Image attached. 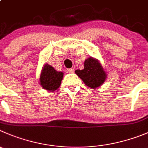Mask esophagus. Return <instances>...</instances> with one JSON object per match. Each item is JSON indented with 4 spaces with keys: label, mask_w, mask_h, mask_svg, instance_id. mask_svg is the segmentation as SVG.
Masks as SVG:
<instances>
[{
    "label": "esophagus",
    "mask_w": 148,
    "mask_h": 148,
    "mask_svg": "<svg viewBox=\"0 0 148 148\" xmlns=\"http://www.w3.org/2000/svg\"><path fill=\"white\" fill-rule=\"evenodd\" d=\"M67 71H68V73H74V69L73 68L68 69V70H67Z\"/></svg>",
    "instance_id": "1"
}]
</instances>
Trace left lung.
Instances as JSON below:
<instances>
[{"label":"left lung","mask_w":148,"mask_h":148,"mask_svg":"<svg viewBox=\"0 0 148 148\" xmlns=\"http://www.w3.org/2000/svg\"><path fill=\"white\" fill-rule=\"evenodd\" d=\"M75 73L85 85L92 89L102 86L108 77L100 62L91 57L85 60L83 70H76Z\"/></svg>","instance_id":"8db88e82"}]
</instances>
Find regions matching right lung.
Instances as JSON below:
<instances>
[{
	"label": "right lung",
	"mask_w": 148,
	"mask_h": 148,
	"mask_svg": "<svg viewBox=\"0 0 148 148\" xmlns=\"http://www.w3.org/2000/svg\"><path fill=\"white\" fill-rule=\"evenodd\" d=\"M63 75L62 72L57 71L51 65L46 63L40 73L39 79L40 86L47 91H54L60 86Z\"/></svg>",
	"instance_id": "right-lung-1"
}]
</instances>
